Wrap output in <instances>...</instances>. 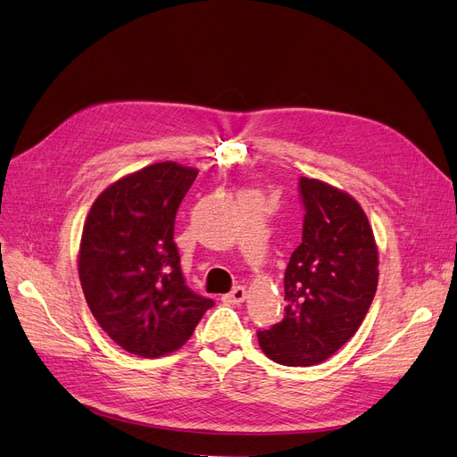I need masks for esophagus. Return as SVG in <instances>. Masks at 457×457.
Instances as JSON below:
<instances>
[{"instance_id":"obj_1","label":"esophagus","mask_w":457,"mask_h":457,"mask_svg":"<svg viewBox=\"0 0 457 457\" xmlns=\"http://www.w3.org/2000/svg\"><path fill=\"white\" fill-rule=\"evenodd\" d=\"M245 298H246V290H245V287L239 285V287H235L229 294H226L224 302H228V303H243Z\"/></svg>"}]
</instances>
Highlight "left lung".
Listing matches in <instances>:
<instances>
[{
	"instance_id": "8db88e82",
	"label": "left lung",
	"mask_w": 457,
	"mask_h": 457,
	"mask_svg": "<svg viewBox=\"0 0 457 457\" xmlns=\"http://www.w3.org/2000/svg\"><path fill=\"white\" fill-rule=\"evenodd\" d=\"M302 243L285 271V317L258 330L266 355L285 366L327 361L353 337L378 287V248L361 204L300 176Z\"/></svg>"
}]
</instances>
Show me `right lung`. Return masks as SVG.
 <instances>
[{"instance_id":"1","label":"right lung","mask_w":457,"mask_h":457,"mask_svg":"<svg viewBox=\"0 0 457 457\" xmlns=\"http://www.w3.org/2000/svg\"><path fill=\"white\" fill-rule=\"evenodd\" d=\"M197 170L172 161L106 187L81 235L79 278L98 325L132 355L182 347L214 305L191 290L174 245V218Z\"/></svg>"}]
</instances>
